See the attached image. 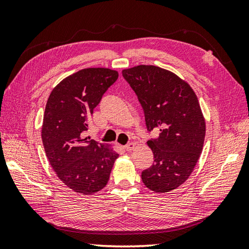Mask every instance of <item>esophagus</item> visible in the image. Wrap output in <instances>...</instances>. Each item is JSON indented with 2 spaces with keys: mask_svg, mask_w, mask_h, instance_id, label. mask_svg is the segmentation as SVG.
Returning <instances> with one entry per match:
<instances>
[{
  "mask_svg": "<svg viewBox=\"0 0 249 249\" xmlns=\"http://www.w3.org/2000/svg\"><path fill=\"white\" fill-rule=\"evenodd\" d=\"M136 147V143L135 142H130V143H128V144H126L125 146H124V149L127 151V152H131L133 151L134 149Z\"/></svg>",
  "mask_w": 249,
  "mask_h": 249,
  "instance_id": "obj_1",
  "label": "esophagus"
}]
</instances>
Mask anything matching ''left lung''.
<instances>
[{
	"mask_svg": "<svg viewBox=\"0 0 249 249\" xmlns=\"http://www.w3.org/2000/svg\"><path fill=\"white\" fill-rule=\"evenodd\" d=\"M143 108L149 130L160 136L146 142L154 163L142 171L145 186L169 193L186 181L202 153L205 120L197 95L176 73L154 65H138L122 71Z\"/></svg>",
	"mask_w": 249,
	"mask_h": 249,
	"instance_id": "8db88e82",
	"label": "left lung"
}]
</instances>
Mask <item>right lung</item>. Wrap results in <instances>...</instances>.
I'll use <instances>...</instances> for the list:
<instances>
[{
    "mask_svg": "<svg viewBox=\"0 0 249 249\" xmlns=\"http://www.w3.org/2000/svg\"><path fill=\"white\" fill-rule=\"evenodd\" d=\"M118 77L110 68H84L56 84L47 100L41 126L47 158L57 178L81 195L102 190L119 157L111 144L84 137L94 108Z\"/></svg>",
    "mask_w": 249,
    "mask_h": 249,
    "instance_id": "obj_1",
    "label": "right lung"
}]
</instances>
